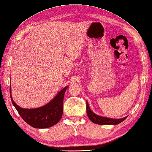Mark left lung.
<instances>
[{
    "label": "left lung",
    "instance_id": "1",
    "mask_svg": "<svg viewBox=\"0 0 152 152\" xmlns=\"http://www.w3.org/2000/svg\"><path fill=\"white\" fill-rule=\"evenodd\" d=\"M86 112L87 115L89 117V119L91 120V122H93L94 123L101 124V125H110V124H118L121 123V122H123L126 119L127 117H125L122 119H111V118L104 117L97 115L95 114L92 111L90 110V106L88 102H86Z\"/></svg>",
    "mask_w": 152,
    "mask_h": 152
}]
</instances>
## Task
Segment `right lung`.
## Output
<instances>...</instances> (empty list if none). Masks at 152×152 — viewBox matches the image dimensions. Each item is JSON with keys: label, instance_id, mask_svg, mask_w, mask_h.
I'll use <instances>...</instances> for the list:
<instances>
[{"label": "right lung", "instance_id": "1", "mask_svg": "<svg viewBox=\"0 0 152 152\" xmlns=\"http://www.w3.org/2000/svg\"><path fill=\"white\" fill-rule=\"evenodd\" d=\"M67 88L66 86L62 89L47 104L34 109L22 108L13 101L11 94V85L10 97L13 105L26 123L35 128H46L56 124L62 118L64 95Z\"/></svg>", "mask_w": 152, "mask_h": 152}]
</instances>
